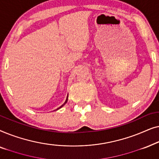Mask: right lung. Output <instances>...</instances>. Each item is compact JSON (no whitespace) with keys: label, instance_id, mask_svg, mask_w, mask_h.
Wrapping results in <instances>:
<instances>
[{"label":"right lung","instance_id":"obj_1","mask_svg":"<svg viewBox=\"0 0 159 159\" xmlns=\"http://www.w3.org/2000/svg\"><path fill=\"white\" fill-rule=\"evenodd\" d=\"M67 101H68V96H67V98H66V101H65V103H64V104H63V105H62L61 106H60V107H59V108H58V109H59V108H61V107H62V106H64L65 105V104H66V102H67Z\"/></svg>","mask_w":159,"mask_h":159}]
</instances>
